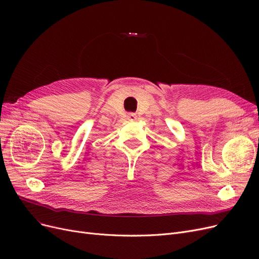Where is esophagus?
<instances>
[{
    "label": "esophagus",
    "mask_w": 259,
    "mask_h": 259,
    "mask_svg": "<svg viewBox=\"0 0 259 259\" xmlns=\"http://www.w3.org/2000/svg\"><path fill=\"white\" fill-rule=\"evenodd\" d=\"M127 120L128 121H136L137 120V115L135 113H128L127 114Z\"/></svg>",
    "instance_id": "34e87169"
}]
</instances>
